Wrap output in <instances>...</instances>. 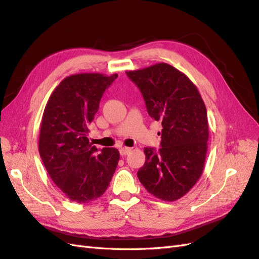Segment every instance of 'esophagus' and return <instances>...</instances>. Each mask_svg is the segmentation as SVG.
<instances>
[{
    "instance_id": "esophagus-1",
    "label": "esophagus",
    "mask_w": 259,
    "mask_h": 259,
    "mask_svg": "<svg viewBox=\"0 0 259 259\" xmlns=\"http://www.w3.org/2000/svg\"><path fill=\"white\" fill-rule=\"evenodd\" d=\"M130 151H131L130 148H120L119 150V152L121 155H127L128 153H130Z\"/></svg>"
}]
</instances>
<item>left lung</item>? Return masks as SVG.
Wrapping results in <instances>:
<instances>
[{"label": "left lung", "instance_id": "8db88e82", "mask_svg": "<svg viewBox=\"0 0 259 259\" xmlns=\"http://www.w3.org/2000/svg\"><path fill=\"white\" fill-rule=\"evenodd\" d=\"M125 74L141 92L149 116L162 124L161 148H144L146 162L138 179L160 200H179L203 172L208 140L206 107L194 83L169 64Z\"/></svg>", "mask_w": 259, "mask_h": 259}]
</instances>
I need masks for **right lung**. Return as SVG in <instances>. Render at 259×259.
Returning <instances> with one entry per match:
<instances>
[{"label": "right lung", "mask_w": 259, "mask_h": 259, "mask_svg": "<svg viewBox=\"0 0 259 259\" xmlns=\"http://www.w3.org/2000/svg\"><path fill=\"white\" fill-rule=\"evenodd\" d=\"M117 74L66 77L48 99L41 119L38 150L53 182L69 200L88 203L109 185L119 161L116 148L100 151L89 142V124Z\"/></svg>", "instance_id": "1"}]
</instances>
